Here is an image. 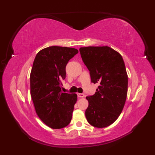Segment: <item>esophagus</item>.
<instances>
[{"instance_id":"esophagus-1","label":"esophagus","mask_w":155,"mask_h":155,"mask_svg":"<svg viewBox=\"0 0 155 155\" xmlns=\"http://www.w3.org/2000/svg\"><path fill=\"white\" fill-rule=\"evenodd\" d=\"M77 96L78 98H83V97L85 96V95H84L83 94H79V93L77 94Z\"/></svg>"}]
</instances>
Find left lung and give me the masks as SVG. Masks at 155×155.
Instances as JSON below:
<instances>
[{
  "instance_id": "1",
  "label": "left lung",
  "mask_w": 155,
  "mask_h": 155,
  "mask_svg": "<svg viewBox=\"0 0 155 155\" xmlns=\"http://www.w3.org/2000/svg\"><path fill=\"white\" fill-rule=\"evenodd\" d=\"M79 51L91 82L98 84L95 94L86 97V119L94 127H107L118 118L127 99L128 75L124 60L109 46L81 47Z\"/></svg>"
}]
</instances>
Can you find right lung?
I'll list each match as a JSON object with an SVG mask.
<instances>
[{"mask_svg":"<svg viewBox=\"0 0 155 155\" xmlns=\"http://www.w3.org/2000/svg\"><path fill=\"white\" fill-rule=\"evenodd\" d=\"M78 52L74 48L50 46L37 54L30 74L31 96L37 115L51 128H62L71 121L76 94L61 91L65 66Z\"/></svg>","mask_w":155,"mask_h":155,"instance_id":"right-lung-1","label":"right lung"}]
</instances>
